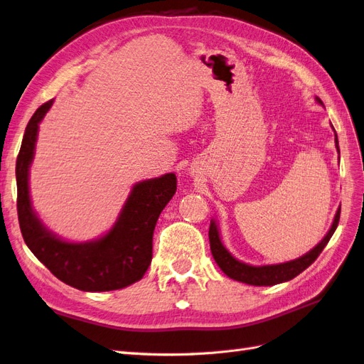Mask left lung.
Listing matches in <instances>:
<instances>
[{
    "mask_svg": "<svg viewBox=\"0 0 364 364\" xmlns=\"http://www.w3.org/2000/svg\"><path fill=\"white\" fill-rule=\"evenodd\" d=\"M316 100L318 104H323L320 97H316ZM336 145H337V151L340 153L337 134H336ZM338 220H340V208L336 214V218H333L331 230L328 231V234L323 237V240L317 245V247H314L309 252L301 255V257H299L296 260L284 262V263H279V264H263V267H252V264L243 263L237 259H234L231 252L223 247L220 235H219V228L214 220H211L210 232H208L210 247H211V252H213V257H214L215 263L219 264V268L225 274H227L230 279H234V280L247 283V284H254V287H272V284L283 283V282H288L294 277H297L300 272H303L309 267V264L316 262L320 252L325 250L328 242L331 240L332 234L336 232V230L338 227Z\"/></svg>",
    "mask_w": 364,
    "mask_h": 364,
    "instance_id": "obj_1",
    "label": "left lung"
}]
</instances>
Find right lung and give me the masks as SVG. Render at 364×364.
Here are the masks:
<instances>
[{
    "label": "right lung",
    "instance_id": "obj_1",
    "mask_svg": "<svg viewBox=\"0 0 364 364\" xmlns=\"http://www.w3.org/2000/svg\"><path fill=\"white\" fill-rule=\"evenodd\" d=\"M52 102L43 104L31 117L16 158V208L24 242L36 259L65 284L87 292L122 289L141 280L149 269L156 222L174 196L178 179L174 173H168L136 183L113 228L101 239L84 243L60 239L39 220L28 193V168L39 122Z\"/></svg>",
    "mask_w": 364,
    "mask_h": 364
}]
</instances>
